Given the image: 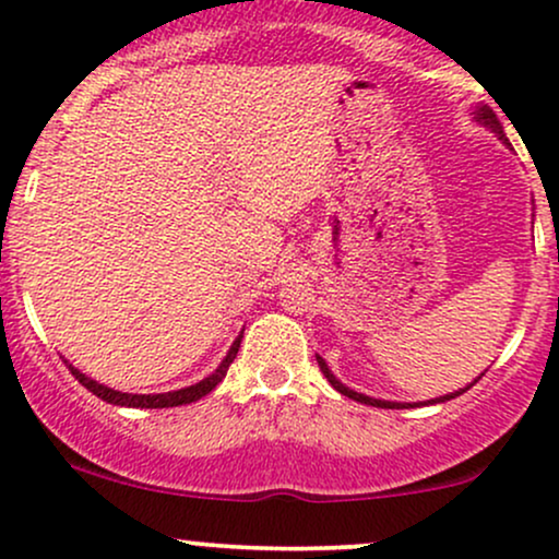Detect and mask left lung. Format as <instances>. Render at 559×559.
<instances>
[{
  "label": "left lung",
  "mask_w": 559,
  "mask_h": 559,
  "mask_svg": "<svg viewBox=\"0 0 559 559\" xmlns=\"http://www.w3.org/2000/svg\"><path fill=\"white\" fill-rule=\"evenodd\" d=\"M473 115H476V120H478V123H480V126H486V128H489V131H491V133H497V136H499V141H502V144H510V141H507V136H504V128H502V123H499V118H497V115H493V110H491V107H486V105H484V107H478V110H476V112H473ZM318 365H320V370H323V376H325V378H329V383H331V386L338 391V394L349 396V400H355V402L370 404V407H386V409H404V407H418V404H439V402L454 400V396H460V394H463V391H465V389H460V391H454V394H444V396H439V400H428V402H415V404H413V402H386V400H373V396H365V394H360V391H355V389L344 386V383H342V381H338V378L331 373V370H329V365H325V360H323V357H320V355H318ZM480 376H484V373H480ZM476 381H478V378H476ZM476 381H473V383H476ZM473 383H471V386H473ZM471 386H467V389H471Z\"/></svg>",
  "instance_id": "obj_1"
}]
</instances>
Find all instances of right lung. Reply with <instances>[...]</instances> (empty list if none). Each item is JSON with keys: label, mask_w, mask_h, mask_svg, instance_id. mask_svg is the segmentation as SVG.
Wrapping results in <instances>:
<instances>
[{"label": "right lung", "mask_w": 559, "mask_h": 559, "mask_svg": "<svg viewBox=\"0 0 559 559\" xmlns=\"http://www.w3.org/2000/svg\"><path fill=\"white\" fill-rule=\"evenodd\" d=\"M239 346H241V336L236 338L234 344H230L226 360L217 365V370H215L213 376H207V378H204V381L194 383V386H186V389H178V391H168V394H126V391H115V389H110V386H102V383H96L94 378L83 376L81 370L73 368V365H70L68 360H66V365H68L70 373L79 378L81 386H86L88 391H92V394L99 396V400H105V402H110V404H118V407H141V409L178 407V404H191V402L202 400L204 394H210V391H213V389L217 386V383H221L223 378H226L230 362L236 360V352H239Z\"/></svg>", "instance_id": "add662e5"}]
</instances>
